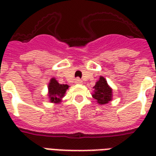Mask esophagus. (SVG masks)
Wrapping results in <instances>:
<instances>
[{"instance_id": "obj_1", "label": "esophagus", "mask_w": 156, "mask_h": 156, "mask_svg": "<svg viewBox=\"0 0 156 156\" xmlns=\"http://www.w3.org/2000/svg\"><path fill=\"white\" fill-rule=\"evenodd\" d=\"M74 83L76 84H82L83 83V81H82L80 78H76V79H75Z\"/></svg>"}]
</instances>
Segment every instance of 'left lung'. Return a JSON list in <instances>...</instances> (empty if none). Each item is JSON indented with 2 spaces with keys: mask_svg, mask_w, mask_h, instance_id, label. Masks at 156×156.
<instances>
[{
  "mask_svg": "<svg viewBox=\"0 0 156 156\" xmlns=\"http://www.w3.org/2000/svg\"><path fill=\"white\" fill-rule=\"evenodd\" d=\"M93 98L100 105H105L112 100V88L108 85L104 77L100 76L93 87Z\"/></svg>",
  "mask_w": 156,
  "mask_h": 156,
  "instance_id": "left-lung-1",
  "label": "left lung"
}]
</instances>
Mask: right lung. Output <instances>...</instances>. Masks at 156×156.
I'll list each match as a JSON object with an SVG mask.
<instances>
[{"label": "right lung", "mask_w": 156, "mask_h": 156, "mask_svg": "<svg viewBox=\"0 0 156 156\" xmlns=\"http://www.w3.org/2000/svg\"><path fill=\"white\" fill-rule=\"evenodd\" d=\"M69 86L67 84H60L55 78H52L49 80L48 85V97L49 101L52 103L58 104L60 103L63 98L69 89Z\"/></svg>", "instance_id": "obj_1"}]
</instances>
